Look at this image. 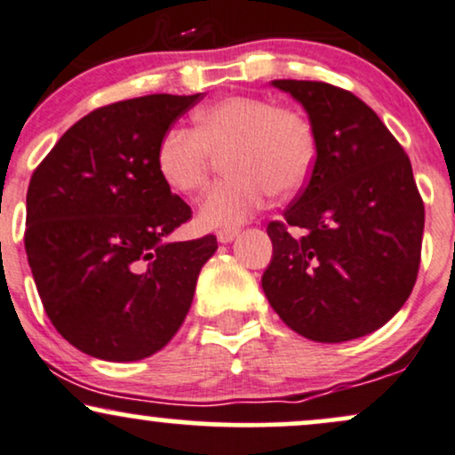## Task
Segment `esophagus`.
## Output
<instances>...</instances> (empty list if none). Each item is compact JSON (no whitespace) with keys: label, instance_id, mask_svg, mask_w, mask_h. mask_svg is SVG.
I'll return each instance as SVG.
<instances>
[{"label":"esophagus","instance_id":"obj_1","mask_svg":"<svg viewBox=\"0 0 455 455\" xmlns=\"http://www.w3.org/2000/svg\"><path fill=\"white\" fill-rule=\"evenodd\" d=\"M238 234H240L238 228H221V229H217V240L219 243H232Z\"/></svg>","mask_w":455,"mask_h":455}]
</instances>
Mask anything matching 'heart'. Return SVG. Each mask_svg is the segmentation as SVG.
<instances>
[{"instance_id": "b5f03b06", "label": "heart", "mask_w": 455, "mask_h": 455, "mask_svg": "<svg viewBox=\"0 0 455 455\" xmlns=\"http://www.w3.org/2000/svg\"><path fill=\"white\" fill-rule=\"evenodd\" d=\"M319 142L313 121L293 106L258 95H228L194 115V130L170 127L159 138L155 170L170 191L194 196L215 159L228 179L202 197L197 221L229 228L247 221L270 196H293L311 180Z\"/></svg>"}]
</instances>
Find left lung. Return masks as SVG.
Instances as JSON below:
<instances>
[{"mask_svg":"<svg viewBox=\"0 0 455 455\" xmlns=\"http://www.w3.org/2000/svg\"><path fill=\"white\" fill-rule=\"evenodd\" d=\"M272 84L308 112L319 155L311 180L268 223L261 287L304 339H360L387 323L418 281L424 200L409 155L351 91L319 80Z\"/></svg>","mask_w":455,"mask_h":455,"instance_id":"1","label":"left lung"}]
</instances>
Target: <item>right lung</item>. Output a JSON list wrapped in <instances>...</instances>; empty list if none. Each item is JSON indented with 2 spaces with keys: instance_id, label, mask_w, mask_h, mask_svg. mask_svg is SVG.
<instances>
[{
  "instance_id": "add662e5",
  "label": "right lung",
  "mask_w": 455,
  "mask_h": 455,
  "mask_svg": "<svg viewBox=\"0 0 455 455\" xmlns=\"http://www.w3.org/2000/svg\"><path fill=\"white\" fill-rule=\"evenodd\" d=\"M202 93H155L74 123L31 174L25 251L44 311L83 354H157L189 313L212 234L165 243L191 208L155 170L159 138Z\"/></svg>"
}]
</instances>
